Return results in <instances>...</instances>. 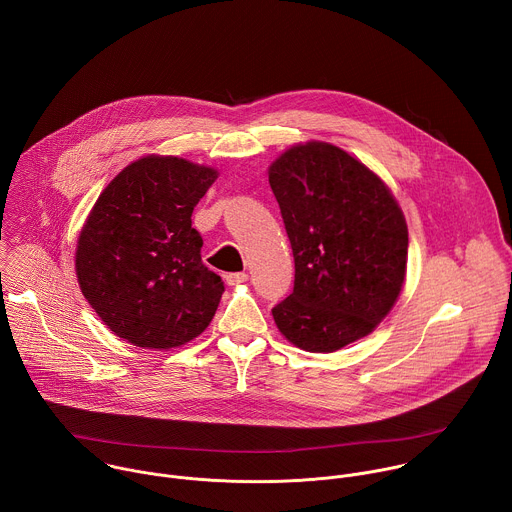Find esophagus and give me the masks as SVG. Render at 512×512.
Returning <instances> with one entry per match:
<instances>
[{"instance_id": "obj_1", "label": "esophagus", "mask_w": 512, "mask_h": 512, "mask_svg": "<svg viewBox=\"0 0 512 512\" xmlns=\"http://www.w3.org/2000/svg\"><path fill=\"white\" fill-rule=\"evenodd\" d=\"M225 279L229 285H239V283H245L249 279V275L245 271H237V273H227Z\"/></svg>"}]
</instances>
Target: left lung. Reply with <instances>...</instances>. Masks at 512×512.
Masks as SVG:
<instances>
[{
  "label": "left lung",
  "instance_id": "1",
  "mask_svg": "<svg viewBox=\"0 0 512 512\" xmlns=\"http://www.w3.org/2000/svg\"><path fill=\"white\" fill-rule=\"evenodd\" d=\"M269 184L294 251V291L271 314L308 352H334L393 308L405 279L407 225L383 180L336 145L287 150Z\"/></svg>",
  "mask_w": 512,
  "mask_h": 512
}]
</instances>
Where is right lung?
Listing matches in <instances>:
<instances>
[{
	"label": "right lung",
	"mask_w": 512,
	"mask_h": 512,
	"mask_svg": "<svg viewBox=\"0 0 512 512\" xmlns=\"http://www.w3.org/2000/svg\"><path fill=\"white\" fill-rule=\"evenodd\" d=\"M216 180L212 168L148 156L103 190L77 247L83 296L119 338L174 348L210 324L225 291L200 257L192 210Z\"/></svg>",
	"instance_id": "right-lung-1"
}]
</instances>
